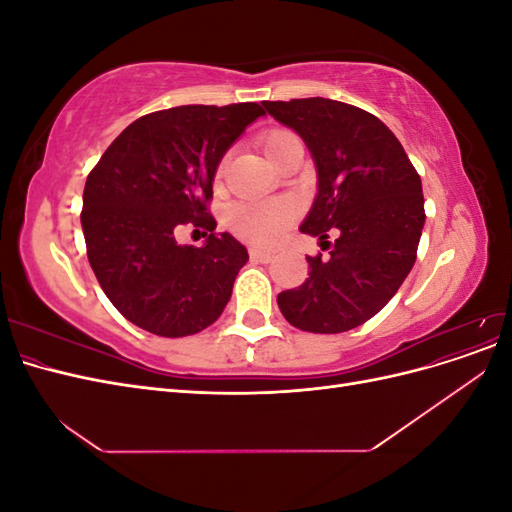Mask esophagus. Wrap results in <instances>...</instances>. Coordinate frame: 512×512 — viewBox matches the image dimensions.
Returning a JSON list of instances; mask_svg holds the SVG:
<instances>
[{
    "instance_id": "esophagus-1",
    "label": "esophagus",
    "mask_w": 512,
    "mask_h": 512,
    "mask_svg": "<svg viewBox=\"0 0 512 512\" xmlns=\"http://www.w3.org/2000/svg\"><path fill=\"white\" fill-rule=\"evenodd\" d=\"M250 258L256 260V262H271V260H273V254L260 252V250H256V247H252V250H250Z\"/></svg>"
}]
</instances>
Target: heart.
Instances as JSON below:
<instances>
[{
	"mask_svg": "<svg viewBox=\"0 0 512 512\" xmlns=\"http://www.w3.org/2000/svg\"><path fill=\"white\" fill-rule=\"evenodd\" d=\"M297 138L288 130H273L265 138H262V147H265V153L269 160L273 162L277 153L282 151V147ZM226 170V158L215 168V179H222ZM292 207L286 200H269V203H237L232 205L226 211V228L237 235L239 239L258 245V247H267L277 241V237L282 235L284 228L292 222Z\"/></svg>",
	"mask_w": 512,
	"mask_h": 512,
	"instance_id": "b5f03b06",
	"label": "heart"
}]
</instances>
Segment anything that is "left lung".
<instances>
[{
	"instance_id": "obj_1",
	"label": "left lung",
	"mask_w": 512,
	"mask_h": 512,
	"mask_svg": "<svg viewBox=\"0 0 512 512\" xmlns=\"http://www.w3.org/2000/svg\"><path fill=\"white\" fill-rule=\"evenodd\" d=\"M265 108L312 153L318 194L301 232L329 250V256H307L309 277L277 294V305L301 331L361 327L414 267L425 224L421 177L397 136L359 106L303 98L265 102Z\"/></svg>"
}]
</instances>
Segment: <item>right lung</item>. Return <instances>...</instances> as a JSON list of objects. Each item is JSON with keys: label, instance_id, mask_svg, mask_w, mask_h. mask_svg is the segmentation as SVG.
I'll list each match as a JSON object with an SVG mask.
<instances>
[{"label": "right lung", "instance_id": "obj_1", "mask_svg": "<svg viewBox=\"0 0 512 512\" xmlns=\"http://www.w3.org/2000/svg\"><path fill=\"white\" fill-rule=\"evenodd\" d=\"M260 115L256 102L149 113L89 173L81 211L89 265L108 301L136 327L185 337L222 316L250 256L228 232L215 235L213 177L226 149ZM188 223L204 230L203 248L176 243Z\"/></svg>", "mask_w": 512, "mask_h": 512}]
</instances>
